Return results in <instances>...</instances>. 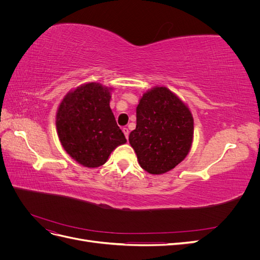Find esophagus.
Returning a JSON list of instances; mask_svg holds the SVG:
<instances>
[{"label": "esophagus", "instance_id": "1", "mask_svg": "<svg viewBox=\"0 0 260 260\" xmlns=\"http://www.w3.org/2000/svg\"><path fill=\"white\" fill-rule=\"evenodd\" d=\"M122 132H123V135H124L125 139H128V138H129V129H128V128H123V129H122Z\"/></svg>", "mask_w": 260, "mask_h": 260}]
</instances>
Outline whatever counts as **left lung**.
Wrapping results in <instances>:
<instances>
[{
	"mask_svg": "<svg viewBox=\"0 0 260 260\" xmlns=\"http://www.w3.org/2000/svg\"><path fill=\"white\" fill-rule=\"evenodd\" d=\"M194 122L190 109L165 86H156L141 98L137 128L129 142L140 166L152 175L174 169L191 149Z\"/></svg>",
	"mask_w": 260,
	"mask_h": 260,
	"instance_id": "8db88e82",
	"label": "left lung"
}]
</instances>
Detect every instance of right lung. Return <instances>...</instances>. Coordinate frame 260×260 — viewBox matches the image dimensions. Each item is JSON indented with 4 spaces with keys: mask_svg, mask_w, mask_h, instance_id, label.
<instances>
[{
    "mask_svg": "<svg viewBox=\"0 0 260 260\" xmlns=\"http://www.w3.org/2000/svg\"><path fill=\"white\" fill-rule=\"evenodd\" d=\"M112 88L85 83L69 92L56 115L60 143L73 158L88 168L102 166L127 140L109 107Z\"/></svg>",
    "mask_w": 260,
    "mask_h": 260,
    "instance_id": "obj_1",
    "label": "right lung"
}]
</instances>
